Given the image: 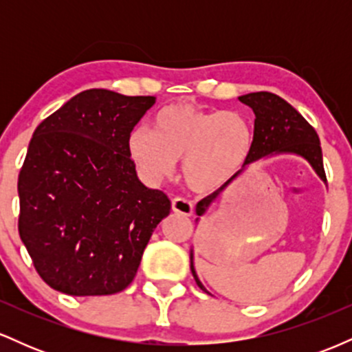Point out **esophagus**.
Instances as JSON below:
<instances>
[{
    "mask_svg": "<svg viewBox=\"0 0 352 352\" xmlns=\"http://www.w3.org/2000/svg\"><path fill=\"white\" fill-rule=\"evenodd\" d=\"M172 212L179 213V215H184V217H192L193 205L190 204L188 200L182 199V197H177V199L172 200Z\"/></svg>",
    "mask_w": 352,
    "mask_h": 352,
    "instance_id": "34e87169",
    "label": "esophagus"
}]
</instances>
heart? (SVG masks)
Instances as JSON below:
<instances>
[{"label": "heart", "instance_id": "1", "mask_svg": "<svg viewBox=\"0 0 352 352\" xmlns=\"http://www.w3.org/2000/svg\"><path fill=\"white\" fill-rule=\"evenodd\" d=\"M253 147V129L235 111H204L172 104L153 119V131L132 129L127 153L151 184L170 179L182 160V175L195 193L208 195L236 179Z\"/></svg>", "mask_w": 352, "mask_h": 352}]
</instances>
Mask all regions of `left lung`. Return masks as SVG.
<instances>
[{
  "label": "left lung",
  "mask_w": 352,
  "mask_h": 352,
  "mask_svg": "<svg viewBox=\"0 0 352 352\" xmlns=\"http://www.w3.org/2000/svg\"><path fill=\"white\" fill-rule=\"evenodd\" d=\"M241 102L253 109L254 114V129H253V147L250 152L248 160L241 168L246 170L248 165L258 162L260 159H268L273 155H296L305 159L311 165L314 173L326 184V173L322 167V152L319 137L308 120L294 109L292 104L286 102L280 96L272 92H250V94L238 98ZM238 173V175H240ZM227 187H223L212 195L205 197L197 204V223L200 218L208 212L210 205L215 201L220 193ZM190 270L200 289L207 292L201 285L193 266V250H190ZM208 293V292H207Z\"/></svg>",
  "instance_id": "obj_1"
}]
</instances>
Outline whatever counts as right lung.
Returning <instances> with one entry per match:
<instances>
[{"label": "right lung", "mask_w": 352, "mask_h": 352, "mask_svg": "<svg viewBox=\"0 0 352 352\" xmlns=\"http://www.w3.org/2000/svg\"><path fill=\"white\" fill-rule=\"evenodd\" d=\"M153 96L89 89L36 127L18 179V230L36 272L71 296L122 292L170 213L145 187L127 137Z\"/></svg>", "instance_id": "add662e5"}]
</instances>
